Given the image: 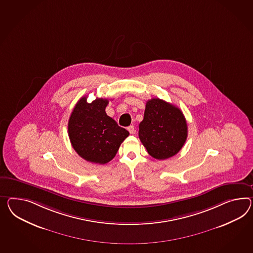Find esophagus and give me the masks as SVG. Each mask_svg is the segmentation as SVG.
<instances>
[{
  "label": "esophagus",
  "mask_w": 253,
  "mask_h": 253,
  "mask_svg": "<svg viewBox=\"0 0 253 253\" xmlns=\"http://www.w3.org/2000/svg\"><path fill=\"white\" fill-rule=\"evenodd\" d=\"M127 130L129 131L130 134H135L136 133V129H135V126H129L128 127H127Z\"/></svg>",
  "instance_id": "obj_1"
}]
</instances>
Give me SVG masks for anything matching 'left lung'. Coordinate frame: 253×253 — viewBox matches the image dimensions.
<instances>
[{
    "label": "left lung",
    "mask_w": 253,
    "mask_h": 253,
    "mask_svg": "<svg viewBox=\"0 0 253 253\" xmlns=\"http://www.w3.org/2000/svg\"><path fill=\"white\" fill-rule=\"evenodd\" d=\"M138 136L148 153L166 160L181 150L187 138V123L178 107L159 98L146 104Z\"/></svg>",
    "instance_id": "left-lung-1"
}]
</instances>
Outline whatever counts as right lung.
<instances>
[{"label":"right lung","mask_w":253,"mask_h":253,"mask_svg":"<svg viewBox=\"0 0 253 253\" xmlns=\"http://www.w3.org/2000/svg\"><path fill=\"white\" fill-rule=\"evenodd\" d=\"M109 101L96 98L87 103L82 97L69 119V137L74 150L87 162L105 164L114 159L129 132L108 117L105 107Z\"/></svg>","instance_id":"obj_1"}]
</instances>
